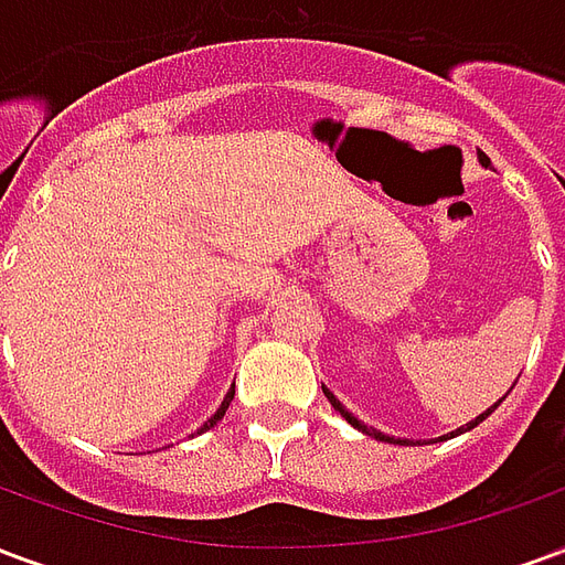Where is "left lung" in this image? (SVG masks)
I'll return each instance as SVG.
<instances>
[{
    "label": "left lung",
    "instance_id": "obj_1",
    "mask_svg": "<svg viewBox=\"0 0 565 565\" xmlns=\"http://www.w3.org/2000/svg\"><path fill=\"white\" fill-rule=\"evenodd\" d=\"M481 162H484V166H487V162H490V160H487V157H484V153H481ZM323 393H327V399H330V405H332V408H335V412H339V415H342L344 420H348V424H351V426H356V429H363V433H369V436L381 438V441H393L391 436H381L379 429H372V426L360 424V420H356V417L351 415V412H348V408H344V405L339 403V399H335V396H332L330 391H323ZM499 403H502V399H499ZM499 403H497V405H499ZM497 405H493V408H497ZM493 408H487L484 415H478V417H475V420H472V424H466V426H462V429H472V426H478V424H481V420H484L487 415H493ZM462 429H457V433H462Z\"/></svg>",
    "mask_w": 565,
    "mask_h": 565
}]
</instances>
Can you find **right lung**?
I'll list each match as a JSON object with an SVG mask.
<instances>
[{"instance_id":"add662e5","label":"right lung","mask_w":565,"mask_h":565,"mask_svg":"<svg viewBox=\"0 0 565 565\" xmlns=\"http://www.w3.org/2000/svg\"><path fill=\"white\" fill-rule=\"evenodd\" d=\"M233 396H235V387H233V391H230V393H226V399H223L221 408H217V415L209 417V420H205V424H202V429H199V433H205V429H211V426L217 424V420H221V417L226 415V408H230V403H233Z\"/></svg>"}]
</instances>
